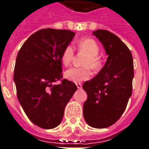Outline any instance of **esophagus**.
I'll use <instances>...</instances> for the list:
<instances>
[{"mask_svg":"<svg viewBox=\"0 0 149 149\" xmlns=\"http://www.w3.org/2000/svg\"><path fill=\"white\" fill-rule=\"evenodd\" d=\"M77 87L78 89H81V88H82V84H81L80 83L77 84Z\"/></svg>","mask_w":149,"mask_h":149,"instance_id":"esophagus-1","label":"esophagus"}]
</instances>
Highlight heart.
<instances>
[{
    "mask_svg": "<svg viewBox=\"0 0 149 149\" xmlns=\"http://www.w3.org/2000/svg\"><path fill=\"white\" fill-rule=\"evenodd\" d=\"M77 49L80 52L86 54L84 58L82 65H87L81 68L72 67L67 69L64 76L67 80L72 82H80L83 80H88L91 76V71L88 66H90L91 69L96 70L101 66V61L98 57L100 52V47L97 42L91 38H82L77 42ZM74 57V49L71 46H67L62 51L61 56V63L65 66L69 65Z\"/></svg>",
    "mask_w": 149,
    "mask_h": 149,
    "instance_id": "1",
    "label": "heart"
}]
</instances>
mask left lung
Segmentation results:
<instances>
[{
  "label": "left lung",
  "mask_w": 149,
  "mask_h": 149,
  "mask_svg": "<svg viewBox=\"0 0 149 149\" xmlns=\"http://www.w3.org/2000/svg\"><path fill=\"white\" fill-rule=\"evenodd\" d=\"M92 34L101 42L108 58L99 73L84 83L88 95L84 118L91 127L103 129L119 119L132 95L133 61L127 46L114 34L107 30Z\"/></svg>",
  "instance_id": "1"
}]
</instances>
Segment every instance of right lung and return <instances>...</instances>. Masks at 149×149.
I'll return each mask as SVG.
<instances>
[{
	"label": "right lung",
	"mask_w": 149,
	"mask_h": 149,
	"mask_svg": "<svg viewBox=\"0 0 149 149\" xmlns=\"http://www.w3.org/2000/svg\"><path fill=\"white\" fill-rule=\"evenodd\" d=\"M69 30L47 28L27 38L19 49L14 69L16 94L25 114L35 125L49 130L63 118L66 104L77 90L62 78L61 56L75 36Z\"/></svg>",
	"instance_id": "1"
}]
</instances>
